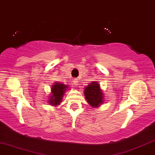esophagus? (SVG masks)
<instances>
[{
    "label": "esophagus",
    "mask_w": 155,
    "mask_h": 155,
    "mask_svg": "<svg viewBox=\"0 0 155 155\" xmlns=\"http://www.w3.org/2000/svg\"><path fill=\"white\" fill-rule=\"evenodd\" d=\"M73 82H74V85H77L78 82H79V81H78L77 79H74V80H73Z\"/></svg>",
    "instance_id": "34e87169"
}]
</instances>
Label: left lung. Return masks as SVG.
Listing matches in <instances>:
<instances>
[{
    "label": "left lung",
    "mask_w": 155,
    "mask_h": 155,
    "mask_svg": "<svg viewBox=\"0 0 155 155\" xmlns=\"http://www.w3.org/2000/svg\"><path fill=\"white\" fill-rule=\"evenodd\" d=\"M84 94L87 101L93 107H98L104 102L102 91L100 88V84L96 81L85 87Z\"/></svg>",
    "instance_id": "obj_1"
}]
</instances>
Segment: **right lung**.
Returning <instances> with one entry per match:
<instances>
[{
	"label": "right lung",
	"mask_w": 155,
	"mask_h": 155,
	"mask_svg": "<svg viewBox=\"0 0 155 155\" xmlns=\"http://www.w3.org/2000/svg\"><path fill=\"white\" fill-rule=\"evenodd\" d=\"M68 86L66 84H62L61 82L54 83L51 87V93L48 98V104H50L52 106H57L62 102V98L67 91V88Z\"/></svg>",
	"instance_id": "add662e5"
}]
</instances>
